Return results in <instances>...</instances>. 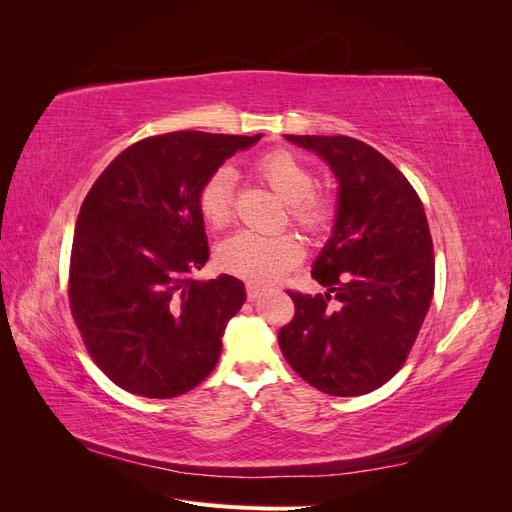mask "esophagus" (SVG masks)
I'll return each mask as SVG.
<instances>
[{"mask_svg": "<svg viewBox=\"0 0 512 512\" xmlns=\"http://www.w3.org/2000/svg\"><path fill=\"white\" fill-rule=\"evenodd\" d=\"M245 290H247V299H250V301H256V299H260V294L265 292L267 288H265V286H258V284H247V286H245Z\"/></svg>", "mask_w": 512, "mask_h": 512, "instance_id": "obj_1", "label": "esophagus"}]
</instances>
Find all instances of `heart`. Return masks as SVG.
Wrapping results in <instances>:
<instances>
[{
    "label": "heart",
    "mask_w": 512,
    "mask_h": 512,
    "mask_svg": "<svg viewBox=\"0 0 512 512\" xmlns=\"http://www.w3.org/2000/svg\"><path fill=\"white\" fill-rule=\"evenodd\" d=\"M254 175L288 203L290 220L309 235H322L333 226L335 203L327 192L314 190L316 175L312 166L288 149H273L260 156ZM196 209L213 230H224L235 220V175L222 166L203 181L196 194ZM303 258L301 241L282 235H254L237 232L218 247V265L241 280L267 284L284 277Z\"/></svg>",
    "instance_id": "heart-1"
}]
</instances>
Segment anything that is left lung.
Here are the masks:
<instances>
[{
  "label": "left lung",
  "mask_w": 512,
  "mask_h": 512,
  "mask_svg": "<svg viewBox=\"0 0 512 512\" xmlns=\"http://www.w3.org/2000/svg\"><path fill=\"white\" fill-rule=\"evenodd\" d=\"M327 160L339 209L312 277L324 294L286 290L294 316L277 333L284 359L314 389L356 397L404 367L433 297L436 262L425 209L380 151L352 136H294Z\"/></svg>",
  "instance_id": "1"
}]
</instances>
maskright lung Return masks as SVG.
I'll return each mask as SVG.
<instances>
[{"label": "right lung", "instance_id": "obj_1", "mask_svg": "<svg viewBox=\"0 0 512 512\" xmlns=\"http://www.w3.org/2000/svg\"><path fill=\"white\" fill-rule=\"evenodd\" d=\"M258 138L149 136L123 149L87 192L70 254V312L91 359L123 391L179 397L218 363L245 288L232 275L194 280L209 258L196 194Z\"/></svg>", "mask_w": 512, "mask_h": 512}]
</instances>
